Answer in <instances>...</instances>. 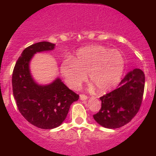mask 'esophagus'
Here are the masks:
<instances>
[{
	"label": "esophagus",
	"mask_w": 156,
	"mask_h": 156,
	"mask_svg": "<svg viewBox=\"0 0 156 156\" xmlns=\"http://www.w3.org/2000/svg\"><path fill=\"white\" fill-rule=\"evenodd\" d=\"M87 98L88 97L86 95H84V94H81V95H80V99H81V100H87Z\"/></svg>",
	"instance_id": "esophagus-1"
}]
</instances>
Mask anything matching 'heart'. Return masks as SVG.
<instances>
[{
    "instance_id": "1",
    "label": "heart",
    "mask_w": 156,
    "mask_h": 156,
    "mask_svg": "<svg viewBox=\"0 0 156 156\" xmlns=\"http://www.w3.org/2000/svg\"><path fill=\"white\" fill-rule=\"evenodd\" d=\"M125 67V58L120 51L97 45L81 49L72 59L64 60L60 72L71 89L81 87L88 75L97 91L106 93L119 84Z\"/></svg>"
}]
</instances>
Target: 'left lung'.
<instances>
[{"label":"left lung","instance_id":"obj_1","mask_svg":"<svg viewBox=\"0 0 156 156\" xmlns=\"http://www.w3.org/2000/svg\"><path fill=\"white\" fill-rule=\"evenodd\" d=\"M145 75L140 69L128 72L119 87L100 97L101 108L94 119L99 125L109 129L129 123L142 104Z\"/></svg>","mask_w":156,"mask_h":156}]
</instances>
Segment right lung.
I'll return each instance as SVG.
<instances>
[{
  "mask_svg": "<svg viewBox=\"0 0 156 156\" xmlns=\"http://www.w3.org/2000/svg\"><path fill=\"white\" fill-rule=\"evenodd\" d=\"M54 48V44L48 41L28 47L19 57L12 72V93L19 111L30 124L41 129L59 127L66 118L72 103L79 98L60 78L48 85H39L31 77L29 62L34 54Z\"/></svg>",
  "mask_w": 156,
  "mask_h": 156,
  "instance_id": "add662e5",
  "label": "right lung"
}]
</instances>
